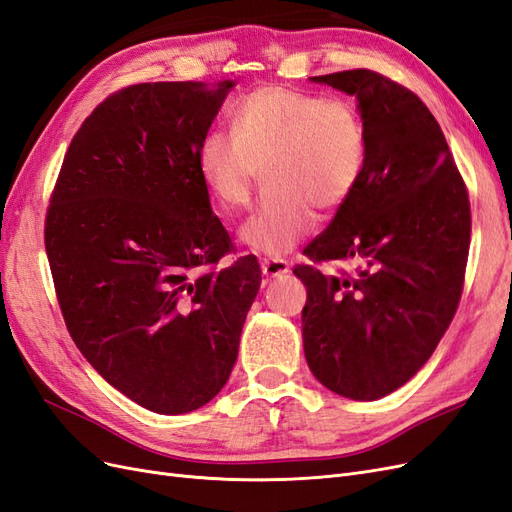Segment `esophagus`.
Instances as JSON below:
<instances>
[{
    "label": "esophagus",
    "mask_w": 512,
    "mask_h": 512,
    "mask_svg": "<svg viewBox=\"0 0 512 512\" xmlns=\"http://www.w3.org/2000/svg\"><path fill=\"white\" fill-rule=\"evenodd\" d=\"M260 269L267 277H280L290 271V265H288V260L275 256V258H262Z\"/></svg>",
    "instance_id": "obj_1"
}]
</instances>
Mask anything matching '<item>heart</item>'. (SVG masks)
Segmentation results:
<instances>
[{
  "label": "heart",
  "mask_w": 512,
  "mask_h": 512,
  "mask_svg": "<svg viewBox=\"0 0 512 512\" xmlns=\"http://www.w3.org/2000/svg\"><path fill=\"white\" fill-rule=\"evenodd\" d=\"M367 164V128L352 102L282 85L258 87L198 147L200 181L226 213L247 207L258 179L267 190L239 239L254 252L282 254L314 222V209L342 207Z\"/></svg>",
  "instance_id": "b5f03b06"
}]
</instances>
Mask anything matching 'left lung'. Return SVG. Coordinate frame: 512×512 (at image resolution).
Masks as SVG:
<instances>
[{"label": "left lung", "mask_w": 512, "mask_h": 512, "mask_svg": "<svg viewBox=\"0 0 512 512\" xmlns=\"http://www.w3.org/2000/svg\"><path fill=\"white\" fill-rule=\"evenodd\" d=\"M359 100L367 164L359 188L292 271L307 286L303 350L333 393L374 401L406 384L453 322L466 280L468 188L429 108L374 70L314 76ZM353 269L324 274L320 261Z\"/></svg>", "instance_id": "obj_1"}]
</instances>
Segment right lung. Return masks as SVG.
I'll use <instances>...</instances> for the list:
<instances>
[{
  "label": "right lung",
  "instance_id": "add662e5",
  "mask_svg": "<svg viewBox=\"0 0 512 512\" xmlns=\"http://www.w3.org/2000/svg\"><path fill=\"white\" fill-rule=\"evenodd\" d=\"M232 87L138 83L74 134L44 220L57 303L98 374L138 406L183 414L226 384L260 288L237 252L196 156Z\"/></svg>",
  "mask_w": 512,
  "mask_h": 512
}]
</instances>
